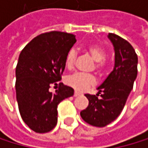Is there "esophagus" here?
Here are the masks:
<instances>
[{"mask_svg":"<svg viewBox=\"0 0 148 148\" xmlns=\"http://www.w3.org/2000/svg\"><path fill=\"white\" fill-rule=\"evenodd\" d=\"M80 95H81V93L79 92V91H77V90L74 92V96H75V97H78V96H80Z\"/></svg>","mask_w":148,"mask_h":148,"instance_id":"obj_1","label":"esophagus"}]
</instances>
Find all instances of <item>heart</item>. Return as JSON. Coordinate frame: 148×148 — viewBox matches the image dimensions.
Instances as JSON below:
<instances>
[{"label":"heart","mask_w":148,"mask_h":148,"mask_svg":"<svg viewBox=\"0 0 148 148\" xmlns=\"http://www.w3.org/2000/svg\"><path fill=\"white\" fill-rule=\"evenodd\" d=\"M87 49L88 53L90 54V56H91L93 60L96 61V69H98V71H103L107 66L105 62V58L107 54L106 49L100 45H90L88 47ZM76 56H77V53L74 49H70L68 52L66 59H65V64L67 68L70 69L74 66ZM66 82L69 86L72 87L76 90L83 91V90L87 89L88 87L94 85L96 82V79L91 74L75 72L67 77Z\"/></svg>","instance_id":"heart-1"}]
</instances>
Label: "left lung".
<instances>
[{"mask_svg": "<svg viewBox=\"0 0 148 148\" xmlns=\"http://www.w3.org/2000/svg\"><path fill=\"white\" fill-rule=\"evenodd\" d=\"M108 37L115 49L114 69L98 88V94L85 95L88 106L80 112L84 121L99 127H106L120 115L137 75V55L131 44L114 33Z\"/></svg>", "mask_w": 148, "mask_h": 148, "instance_id": "obj_1", "label": "left lung"}]
</instances>
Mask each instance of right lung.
<instances>
[{
	"label": "right lung",
	"instance_id": "right-lung-1",
	"mask_svg": "<svg viewBox=\"0 0 148 148\" xmlns=\"http://www.w3.org/2000/svg\"><path fill=\"white\" fill-rule=\"evenodd\" d=\"M73 34L49 32L40 34L21 50L16 66V99L22 120L36 133L51 131L58 122V105L73 96L72 88L59 83L65 59L75 44ZM58 85V84H57Z\"/></svg>",
	"mask_w": 148,
	"mask_h": 148
}]
</instances>
